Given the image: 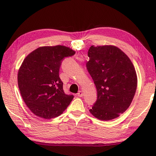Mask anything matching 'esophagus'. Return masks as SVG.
Instances as JSON below:
<instances>
[{
    "label": "esophagus",
    "mask_w": 156,
    "mask_h": 156,
    "mask_svg": "<svg viewBox=\"0 0 156 156\" xmlns=\"http://www.w3.org/2000/svg\"><path fill=\"white\" fill-rule=\"evenodd\" d=\"M77 95H78V97H83V95H84V94H83V91H78V93L77 94Z\"/></svg>",
    "instance_id": "34e87169"
}]
</instances>
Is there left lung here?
I'll use <instances>...</instances> for the list:
<instances>
[{
    "mask_svg": "<svg viewBox=\"0 0 156 156\" xmlns=\"http://www.w3.org/2000/svg\"><path fill=\"white\" fill-rule=\"evenodd\" d=\"M88 56L87 69L98 95L89 112L100 120L115 119L128 109L135 96V67L125 53L113 45H92Z\"/></svg>",
    "mask_w": 156,
    "mask_h": 156,
    "instance_id": "1",
    "label": "left lung"
}]
</instances>
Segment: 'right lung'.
Returning a JSON list of instances; mask_svg holds the SVG:
<instances>
[{
    "mask_svg": "<svg viewBox=\"0 0 156 156\" xmlns=\"http://www.w3.org/2000/svg\"><path fill=\"white\" fill-rule=\"evenodd\" d=\"M75 51L63 45L40 47L25 58L18 72V84L25 103L44 119L61 115L73 98L63 90L59 69L65 57Z\"/></svg>",
    "mask_w": 156,
    "mask_h": 156,
    "instance_id": "right-lung-1",
    "label": "right lung"
}]
</instances>
